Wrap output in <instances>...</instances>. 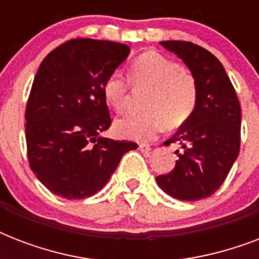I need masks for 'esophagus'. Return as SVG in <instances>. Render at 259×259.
I'll return each instance as SVG.
<instances>
[{"instance_id":"esophagus-1","label":"esophagus","mask_w":259,"mask_h":259,"mask_svg":"<svg viewBox=\"0 0 259 259\" xmlns=\"http://www.w3.org/2000/svg\"><path fill=\"white\" fill-rule=\"evenodd\" d=\"M138 148H140V150H141V152H145V153L146 152H150V149H152L149 144H145V142H141V144L138 145Z\"/></svg>"}]
</instances>
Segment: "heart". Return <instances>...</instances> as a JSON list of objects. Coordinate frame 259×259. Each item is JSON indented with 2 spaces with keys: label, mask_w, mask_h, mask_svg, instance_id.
I'll return each instance as SVG.
<instances>
[{
  "label": "heart",
  "mask_w": 259,
  "mask_h": 259,
  "mask_svg": "<svg viewBox=\"0 0 259 259\" xmlns=\"http://www.w3.org/2000/svg\"><path fill=\"white\" fill-rule=\"evenodd\" d=\"M130 79L134 87H149L144 113H127L115 121V130L123 138L152 140L165 125L179 126L191 117L197 102L196 80L176 62L156 52H148L134 62ZM103 97L117 111L129 101V82L119 71L103 83Z\"/></svg>",
  "instance_id": "b5f03b06"
}]
</instances>
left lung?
<instances>
[{
	"instance_id": "obj_1",
	"label": "left lung",
	"mask_w": 259,
	"mask_h": 259,
	"mask_svg": "<svg viewBox=\"0 0 259 259\" xmlns=\"http://www.w3.org/2000/svg\"><path fill=\"white\" fill-rule=\"evenodd\" d=\"M177 55L196 80L197 102L191 117L166 144L177 142L175 169L156 177L158 187L179 200L215 193L229 175L241 146V106L222 63L189 41L160 42Z\"/></svg>"
}]
</instances>
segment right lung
I'll list each match as a JSON object with an SVG mask.
<instances>
[{
  "mask_svg": "<svg viewBox=\"0 0 259 259\" xmlns=\"http://www.w3.org/2000/svg\"><path fill=\"white\" fill-rule=\"evenodd\" d=\"M129 47L75 38L47 55L25 111L30 169L51 192L84 199L101 191L130 141L101 136L111 125L103 83L129 56Z\"/></svg>",
  "mask_w": 259,
  "mask_h": 259,
  "instance_id": "1",
  "label": "right lung"
}]
</instances>
